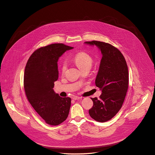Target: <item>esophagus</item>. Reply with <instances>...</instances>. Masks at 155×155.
Listing matches in <instances>:
<instances>
[{"label":"esophagus","instance_id":"34e87169","mask_svg":"<svg viewBox=\"0 0 155 155\" xmlns=\"http://www.w3.org/2000/svg\"><path fill=\"white\" fill-rule=\"evenodd\" d=\"M72 98H73V100H79V99L81 98V97H78V96H73Z\"/></svg>","mask_w":155,"mask_h":155}]
</instances>
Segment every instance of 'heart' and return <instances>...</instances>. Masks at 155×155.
Returning <instances> with one entry per match:
<instances>
[{
  "mask_svg": "<svg viewBox=\"0 0 155 155\" xmlns=\"http://www.w3.org/2000/svg\"><path fill=\"white\" fill-rule=\"evenodd\" d=\"M74 61L81 70H83L87 68L90 69L93 63V59L88 54L84 52H81L76 55L74 58ZM67 68V63L64 61L61 66V73L63 74L66 72Z\"/></svg>",
  "mask_w": 155,
  "mask_h": 155,
  "instance_id": "1",
  "label": "heart"
}]
</instances>
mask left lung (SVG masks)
<instances>
[{
	"label": "left lung",
	"mask_w": 155,
	"mask_h": 155,
	"mask_svg": "<svg viewBox=\"0 0 155 155\" xmlns=\"http://www.w3.org/2000/svg\"><path fill=\"white\" fill-rule=\"evenodd\" d=\"M85 44L97 46L102 54L95 79V85L102 94L99 99L91 98L93 106L89 114L96 121L104 122L112 119L122 106L128 88V66L122 54L113 45L96 41Z\"/></svg>",
	"instance_id": "8db88e82"
}]
</instances>
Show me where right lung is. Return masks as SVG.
Segmentation results:
<instances>
[{
	"label": "right lung",
	"mask_w": 155,
	"mask_h": 155,
	"mask_svg": "<svg viewBox=\"0 0 155 155\" xmlns=\"http://www.w3.org/2000/svg\"><path fill=\"white\" fill-rule=\"evenodd\" d=\"M73 47L53 44L36 49L30 57L24 74V88L33 109L51 125H58L67 117L71 98L61 97L53 88L58 78L57 62Z\"/></svg>",
	"instance_id": "obj_1"
}]
</instances>
